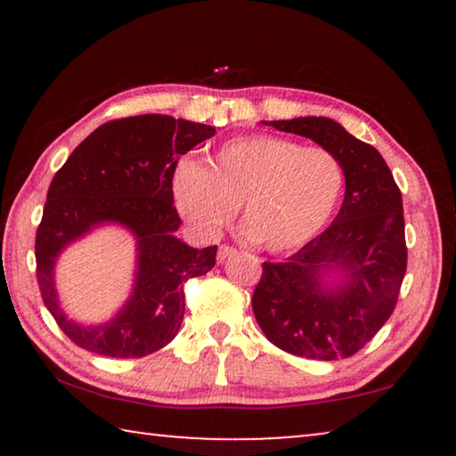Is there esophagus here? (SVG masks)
Instances as JSON below:
<instances>
[{"mask_svg":"<svg viewBox=\"0 0 456 456\" xmlns=\"http://www.w3.org/2000/svg\"><path fill=\"white\" fill-rule=\"evenodd\" d=\"M235 253H237V249H233V247H231V245H221L219 247V253H217V259L219 261H225L227 257L235 256Z\"/></svg>","mask_w":456,"mask_h":456,"instance_id":"34e87169","label":"esophagus"}]
</instances>
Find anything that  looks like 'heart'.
Masks as SVG:
<instances>
[{
	"instance_id": "heart-1",
	"label": "heart",
	"mask_w": 456,
	"mask_h": 456,
	"mask_svg": "<svg viewBox=\"0 0 456 456\" xmlns=\"http://www.w3.org/2000/svg\"><path fill=\"white\" fill-rule=\"evenodd\" d=\"M344 191V168L322 146L273 134L223 142L207 165L183 160L173 175L175 203L200 235L211 237L243 205V225L269 251H289L326 227Z\"/></svg>"
}]
</instances>
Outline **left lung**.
I'll list each match as a JSON object with an SVG mask.
<instances>
[{
    "label": "left lung",
    "instance_id": "left-lung-1",
    "mask_svg": "<svg viewBox=\"0 0 456 456\" xmlns=\"http://www.w3.org/2000/svg\"><path fill=\"white\" fill-rule=\"evenodd\" d=\"M312 138L339 160L346 195L331 225L281 264H264L253 291V314L277 348L310 360L350 358L395 312L406 273L403 195L372 144L336 120L304 117L265 122ZM349 275L336 290L321 288V273Z\"/></svg>",
    "mask_w": 456,
    "mask_h": 456
}]
</instances>
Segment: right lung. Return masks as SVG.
Returning <instances> with one entry per match:
<instances>
[{"mask_svg": "<svg viewBox=\"0 0 456 456\" xmlns=\"http://www.w3.org/2000/svg\"><path fill=\"white\" fill-rule=\"evenodd\" d=\"M215 134L213 126L142 114L108 120L76 146L50 183L36 233V277L45 307L80 348L110 358H144L171 342L184 314V283L215 267L217 245L192 249L181 225L173 175L181 154ZM102 220L139 239L135 293L110 324L76 327L57 307L51 269L61 247Z\"/></svg>", "mask_w": 456, "mask_h": 456, "instance_id": "1", "label": "right lung"}]
</instances>
